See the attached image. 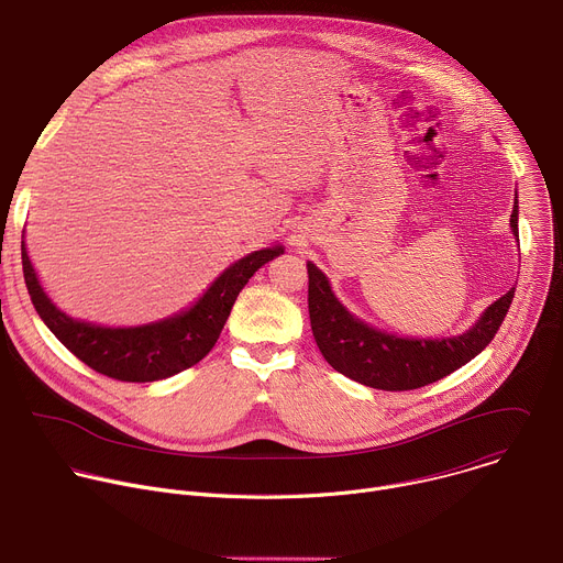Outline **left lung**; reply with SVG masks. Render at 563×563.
I'll return each instance as SVG.
<instances>
[{"instance_id":"left-lung-1","label":"left lung","mask_w":563,"mask_h":563,"mask_svg":"<svg viewBox=\"0 0 563 563\" xmlns=\"http://www.w3.org/2000/svg\"><path fill=\"white\" fill-rule=\"evenodd\" d=\"M515 235L517 202L510 216ZM309 274V323L316 345L325 361L341 374L356 383L385 391H406L441 380L452 374L478 352L499 332L504 318L512 305L515 287L495 300L478 323L454 339H398L394 334L378 332L358 318H354L332 294L325 274L307 263Z\"/></svg>"}]
</instances>
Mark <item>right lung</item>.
I'll return each mask as SVG.
<instances>
[{"label": "right lung", "instance_id": "1", "mask_svg": "<svg viewBox=\"0 0 563 563\" xmlns=\"http://www.w3.org/2000/svg\"><path fill=\"white\" fill-rule=\"evenodd\" d=\"M283 247L254 252L233 263L185 313L142 328H100L73 320L44 294L22 243V267L31 300L57 341L91 369L126 383L169 378L200 363L216 345L231 307L250 278Z\"/></svg>", "mask_w": 563, "mask_h": 563}]
</instances>
